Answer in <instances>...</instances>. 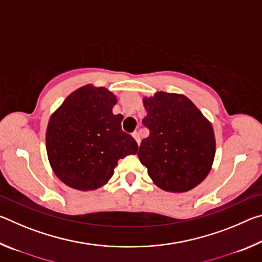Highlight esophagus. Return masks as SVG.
I'll return each instance as SVG.
<instances>
[{"mask_svg":"<svg viewBox=\"0 0 262 262\" xmlns=\"http://www.w3.org/2000/svg\"><path fill=\"white\" fill-rule=\"evenodd\" d=\"M133 137H134V139H135V141L137 142V144H140V142H141L140 133H139V132H134V133H133Z\"/></svg>","mask_w":262,"mask_h":262,"instance_id":"esophagus-1","label":"esophagus"}]
</instances>
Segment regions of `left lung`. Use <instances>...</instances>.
<instances>
[{"mask_svg":"<svg viewBox=\"0 0 262 262\" xmlns=\"http://www.w3.org/2000/svg\"><path fill=\"white\" fill-rule=\"evenodd\" d=\"M143 125L150 134L139 156L159 188L188 192L205 180L214 163L216 141L210 121L187 97L159 91L144 97Z\"/></svg>","mask_w":262,"mask_h":262,"instance_id":"8db88e82","label":"left lung"}]
</instances>
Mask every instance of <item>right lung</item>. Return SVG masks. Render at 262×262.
I'll return each instance as SVG.
<instances>
[{
    "mask_svg": "<svg viewBox=\"0 0 262 262\" xmlns=\"http://www.w3.org/2000/svg\"><path fill=\"white\" fill-rule=\"evenodd\" d=\"M117 96L86 84L51 115L46 130L48 161L57 178L78 190H95L112 178L118 161L137 154V143L113 114Z\"/></svg>",
    "mask_w": 262,
    "mask_h": 262,
    "instance_id": "add662e5",
    "label": "right lung"
}]
</instances>
